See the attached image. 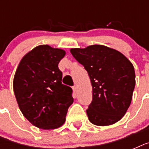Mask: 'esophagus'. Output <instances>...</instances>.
<instances>
[{"mask_svg": "<svg viewBox=\"0 0 149 149\" xmlns=\"http://www.w3.org/2000/svg\"><path fill=\"white\" fill-rule=\"evenodd\" d=\"M72 90H73V91H74L75 93L77 92V86H76V85L72 86Z\"/></svg>", "mask_w": 149, "mask_h": 149, "instance_id": "esophagus-1", "label": "esophagus"}]
</instances>
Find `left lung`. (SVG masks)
I'll return each mask as SVG.
<instances>
[{
	"instance_id": "1",
	"label": "left lung",
	"mask_w": 149,
	"mask_h": 149,
	"mask_svg": "<svg viewBox=\"0 0 149 149\" xmlns=\"http://www.w3.org/2000/svg\"><path fill=\"white\" fill-rule=\"evenodd\" d=\"M73 57L88 72L93 100L86 110L89 120L98 126L118 122L129 107L135 86L132 63L122 53L105 45L71 49Z\"/></svg>"
}]
</instances>
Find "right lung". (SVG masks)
<instances>
[{
    "instance_id": "1",
    "label": "right lung",
    "mask_w": 149,
    "mask_h": 149,
    "mask_svg": "<svg viewBox=\"0 0 149 149\" xmlns=\"http://www.w3.org/2000/svg\"><path fill=\"white\" fill-rule=\"evenodd\" d=\"M65 52L48 45H38L22 58L13 88L23 115L34 126L56 129L64 124L73 103L71 87L62 84L58 63Z\"/></svg>"
}]
</instances>
